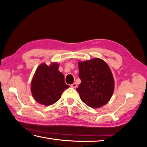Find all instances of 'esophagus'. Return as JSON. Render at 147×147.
<instances>
[{
    "label": "esophagus",
    "mask_w": 147,
    "mask_h": 147,
    "mask_svg": "<svg viewBox=\"0 0 147 147\" xmlns=\"http://www.w3.org/2000/svg\"><path fill=\"white\" fill-rule=\"evenodd\" d=\"M71 86L72 87V88H76V87H77V85H76V83H73V84H71Z\"/></svg>",
    "instance_id": "34e87169"
}]
</instances>
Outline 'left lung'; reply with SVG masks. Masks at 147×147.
Segmentation results:
<instances>
[{"label": "left lung", "instance_id": "1", "mask_svg": "<svg viewBox=\"0 0 147 147\" xmlns=\"http://www.w3.org/2000/svg\"><path fill=\"white\" fill-rule=\"evenodd\" d=\"M79 78L81 80L76 91L81 100L88 106L98 108L108 102L114 90V80L105 61L94 58L78 62Z\"/></svg>", "mask_w": 147, "mask_h": 147}]
</instances>
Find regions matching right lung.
I'll return each mask as SVG.
<instances>
[{
  "label": "right lung",
  "instance_id": "right-lung-1",
  "mask_svg": "<svg viewBox=\"0 0 147 147\" xmlns=\"http://www.w3.org/2000/svg\"><path fill=\"white\" fill-rule=\"evenodd\" d=\"M59 65L48 66L43 63L38 67L32 79L31 91L34 98L39 104L52 105L61 97L64 90L69 88L64 80V75L58 70Z\"/></svg>",
  "mask_w": 147,
  "mask_h": 147
}]
</instances>
